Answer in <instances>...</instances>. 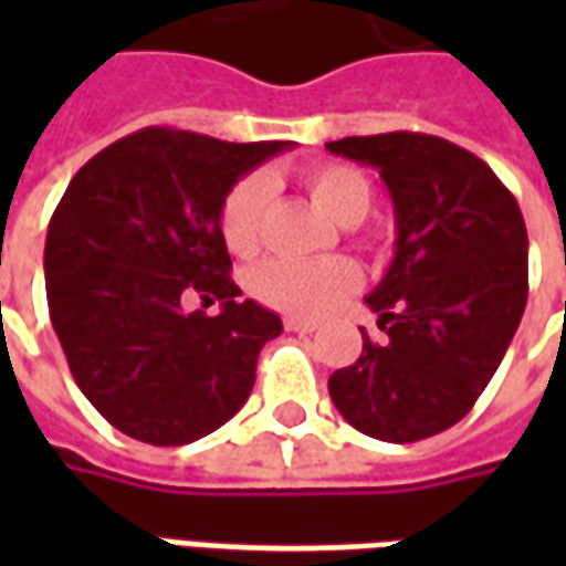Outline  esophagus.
I'll return each mask as SVG.
<instances>
[{"instance_id": "esophagus-1", "label": "esophagus", "mask_w": 566, "mask_h": 566, "mask_svg": "<svg viewBox=\"0 0 566 566\" xmlns=\"http://www.w3.org/2000/svg\"><path fill=\"white\" fill-rule=\"evenodd\" d=\"M284 327L294 333H315L318 331V324L315 321H306V318H284Z\"/></svg>"}]
</instances>
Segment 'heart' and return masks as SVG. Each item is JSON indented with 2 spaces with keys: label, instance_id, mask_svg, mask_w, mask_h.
I'll use <instances>...</instances> for the list:
<instances>
[{
  "label": "heart",
  "instance_id": "heart-1",
  "mask_svg": "<svg viewBox=\"0 0 566 566\" xmlns=\"http://www.w3.org/2000/svg\"><path fill=\"white\" fill-rule=\"evenodd\" d=\"M312 202L331 221L355 227L367 218L373 206V185L355 166L343 163H318L300 175ZM266 181L260 175L239 178L218 209V227L227 251L239 258L254 254L263 239L266 223ZM248 291L263 306L291 312V315H321L339 300L360 287V270L345 258H324L296 263V260H263L248 272Z\"/></svg>",
  "mask_w": 566,
  "mask_h": 566
}]
</instances>
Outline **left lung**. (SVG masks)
<instances>
[{"label":"left lung","mask_w":566,"mask_h":566,"mask_svg":"<svg viewBox=\"0 0 566 566\" xmlns=\"http://www.w3.org/2000/svg\"><path fill=\"white\" fill-rule=\"evenodd\" d=\"M376 166L397 214L391 270L367 296L385 343L364 336L327 381L348 424L418 442L458 424L510 348L527 303V230L506 185L454 142L379 133L327 142Z\"/></svg>","instance_id":"1"}]
</instances>
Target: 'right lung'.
Masks as SVG:
<instances>
[{"instance_id":"1","label":"right lung","mask_w":566,"mask_h":566,"mask_svg":"<svg viewBox=\"0 0 566 566\" xmlns=\"http://www.w3.org/2000/svg\"><path fill=\"white\" fill-rule=\"evenodd\" d=\"M291 142L145 127L81 166L48 223L44 287L81 394L120 433L187 446L242 409L282 318L230 279L227 190ZM221 298L187 316L185 293Z\"/></svg>"}]
</instances>
